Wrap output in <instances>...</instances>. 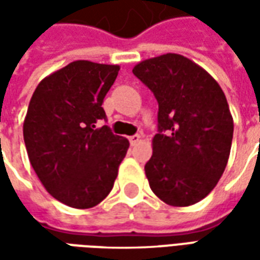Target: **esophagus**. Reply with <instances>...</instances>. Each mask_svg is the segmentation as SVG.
Instances as JSON below:
<instances>
[{"mask_svg":"<svg viewBox=\"0 0 260 260\" xmlns=\"http://www.w3.org/2000/svg\"><path fill=\"white\" fill-rule=\"evenodd\" d=\"M141 142V136L139 135H132L129 136V143L132 145V146H135V145H138Z\"/></svg>","mask_w":260,"mask_h":260,"instance_id":"34e87169","label":"esophagus"}]
</instances>
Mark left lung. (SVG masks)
<instances>
[{"label":"left lung","instance_id":"8db88e82","mask_svg":"<svg viewBox=\"0 0 260 260\" xmlns=\"http://www.w3.org/2000/svg\"><path fill=\"white\" fill-rule=\"evenodd\" d=\"M132 72L158 103V134L145 166L149 185L170 206H191L221 178L234 121L224 91L210 74L180 54L136 64Z\"/></svg>","mask_w":260,"mask_h":260}]
</instances>
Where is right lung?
Segmentation results:
<instances>
[{
  "mask_svg": "<svg viewBox=\"0 0 260 260\" xmlns=\"http://www.w3.org/2000/svg\"><path fill=\"white\" fill-rule=\"evenodd\" d=\"M119 65L74 61L37 85L23 122L35 173L50 195L75 209L99 205L113 189L129 142L114 135L102 104Z\"/></svg>",
  "mask_w": 260,
  "mask_h": 260,
  "instance_id": "add662e5",
  "label": "right lung"
}]
</instances>
